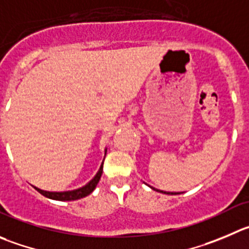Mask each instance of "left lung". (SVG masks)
<instances>
[{"mask_svg":"<svg viewBox=\"0 0 249 249\" xmlns=\"http://www.w3.org/2000/svg\"><path fill=\"white\" fill-rule=\"evenodd\" d=\"M153 189H155V188H153ZM156 191H158V192H161V193H166V192H164V191H159V189H156ZM166 194H178V193H171V192H169V193H166Z\"/></svg>","mask_w":249,"mask_h":249,"instance_id":"1","label":"left lung"}]
</instances>
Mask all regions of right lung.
<instances>
[{
	"label": "right lung",
	"instance_id": "1",
	"mask_svg": "<svg viewBox=\"0 0 249 249\" xmlns=\"http://www.w3.org/2000/svg\"><path fill=\"white\" fill-rule=\"evenodd\" d=\"M104 165V162H103ZM103 165H101L100 170H99V172L96 174V176L94 177L93 179H91L90 182L88 184H85L84 187H82V188L79 189H75V191H70V192H46V191H42V189H39L36 188V187H34L35 189H36L39 193H41L42 196H45V197L47 198H51V199H55V200H77V199H80V198H84L87 197L88 194H90L91 192L95 189L96 184L99 183V181H100V177L101 175H103Z\"/></svg>",
	"mask_w": 249,
	"mask_h": 249
}]
</instances>
